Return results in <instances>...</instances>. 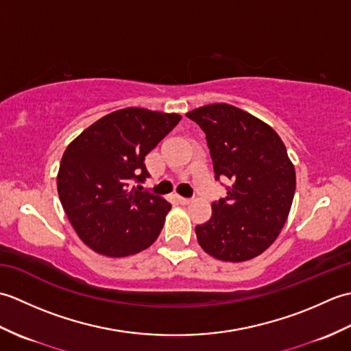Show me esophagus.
I'll return each mask as SVG.
<instances>
[{
    "mask_svg": "<svg viewBox=\"0 0 351 351\" xmlns=\"http://www.w3.org/2000/svg\"><path fill=\"white\" fill-rule=\"evenodd\" d=\"M176 199H178V202H180L181 205H189V204H191V199H189V197H182V196H176Z\"/></svg>",
    "mask_w": 351,
    "mask_h": 351,
    "instance_id": "1",
    "label": "esophagus"
}]
</instances>
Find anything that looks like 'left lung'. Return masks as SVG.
<instances>
[{"label": "left lung", "mask_w": 351, "mask_h": 351, "mask_svg": "<svg viewBox=\"0 0 351 351\" xmlns=\"http://www.w3.org/2000/svg\"><path fill=\"white\" fill-rule=\"evenodd\" d=\"M187 117L206 134L214 173L234 181L213 215L196 226L197 243L225 263L256 258L285 225L295 191V170L270 125L229 104H210Z\"/></svg>", "instance_id": "1"}]
</instances>
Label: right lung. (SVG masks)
<instances>
[{"instance_id":"obj_1","label":"right lung","mask_w":351,"mask_h":351,"mask_svg":"<svg viewBox=\"0 0 351 351\" xmlns=\"http://www.w3.org/2000/svg\"><path fill=\"white\" fill-rule=\"evenodd\" d=\"M180 121L176 113L122 108L92 123L66 147L58 197L77 235L96 253L131 256L158 238L171 205L131 182L149 176L145 156Z\"/></svg>"}]
</instances>
